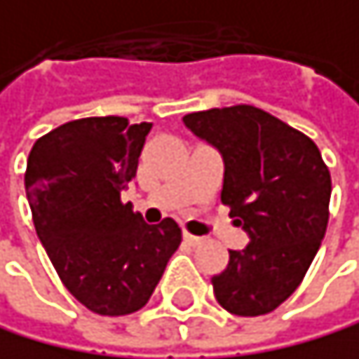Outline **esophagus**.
Segmentation results:
<instances>
[{
  "label": "esophagus",
  "mask_w": 359,
  "mask_h": 359,
  "mask_svg": "<svg viewBox=\"0 0 359 359\" xmlns=\"http://www.w3.org/2000/svg\"><path fill=\"white\" fill-rule=\"evenodd\" d=\"M201 241H203L201 237H195V234H191V232H184V243H189V245L195 248V245H199Z\"/></svg>",
  "instance_id": "1"
}]
</instances>
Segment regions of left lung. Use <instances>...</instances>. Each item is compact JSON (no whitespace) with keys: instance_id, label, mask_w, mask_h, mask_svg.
<instances>
[{"instance_id":"1","label":"left lung","mask_w":359,"mask_h":359,"mask_svg":"<svg viewBox=\"0 0 359 359\" xmlns=\"http://www.w3.org/2000/svg\"><path fill=\"white\" fill-rule=\"evenodd\" d=\"M184 125L222 153V203L250 237L210 278L217 303L245 318L270 313L296 292L320 248L329 168L311 137L255 104L195 111Z\"/></svg>"}]
</instances>
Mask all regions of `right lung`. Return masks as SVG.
I'll return each mask as SVG.
<instances>
[{
  "label": "right lung",
  "instance_id": "obj_1",
  "mask_svg": "<svg viewBox=\"0 0 359 359\" xmlns=\"http://www.w3.org/2000/svg\"><path fill=\"white\" fill-rule=\"evenodd\" d=\"M151 122L79 118L41 135L26 166L34 230L56 274L100 316L142 309L182 243L170 217L144 224L120 191L135 177Z\"/></svg>",
  "mask_w": 359,
  "mask_h": 359
}]
</instances>
